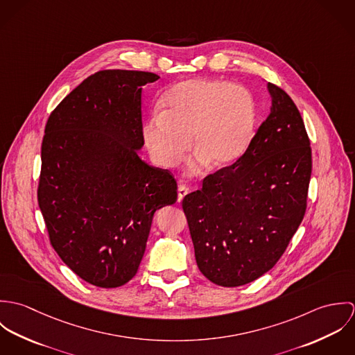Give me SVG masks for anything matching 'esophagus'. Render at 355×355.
<instances>
[{
    "instance_id": "obj_1",
    "label": "esophagus",
    "mask_w": 355,
    "mask_h": 355,
    "mask_svg": "<svg viewBox=\"0 0 355 355\" xmlns=\"http://www.w3.org/2000/svg\"><path fill=\"white\" fill-rule=\"evenodd\" d=\"M187 193H189V189L186 187V186H179L178 187V202H182L183 201V198L187 196Z\"/></svg>"
}]
</instances>
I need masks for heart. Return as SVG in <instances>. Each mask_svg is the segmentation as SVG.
Wrapping results in <instances>:
<instances>
[{
  "instance_id": "obj_1",
  "label": "heart",
  "mask_w": 355,
  "mask_h": 355,
  "mask_svg": "<svg viewBox=\"0 0 355 355\" xmlns=\"http://www.w3.org/2000/svg\"><path fill=\"white\" fill-rule=\"evenodd\" d=\"M161 113L144 125V139L153 159L176 166L190 146L198 155L191 173L206 164L221 169L235 164L253 142L257 105L241 85L189 79L175 85L164 97Z\"/></svg>"
}]
</instances>
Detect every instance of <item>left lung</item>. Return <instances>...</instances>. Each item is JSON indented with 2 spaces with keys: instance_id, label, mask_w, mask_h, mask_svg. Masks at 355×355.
<instances>
[{
  "instance_id": "8db88e82",
  "label": "left lung",
  "mask_w": 355,
  "mask_h": 355,
  "mask_svg": "<svg viewBox=\"0 0 355 355\" xmlns=\"http://www.w3.org/2000/svg\"><path fill=\"white\" fill-rule=\"evenodd\" d=\"M266 86L270 112L249 150L183 200L197 265L223 287L248 284L272 269L306 211L311 149L304 120L284 90Z\"/></svg>"
}]
</instances>
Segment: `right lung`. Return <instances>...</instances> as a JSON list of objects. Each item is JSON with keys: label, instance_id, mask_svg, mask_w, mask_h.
Returning <instances> with one entry per match:
<instances>
[{"label": "right lung", "instance_id": "obj_1", "mask_svg": "<svg viewBox=\"0 0 355 355\" xmlns=\"http://www.w3.org/2000/svg\"><path fill=\"white\" fill-rule=\"evenodd\" d=\"M152 72L106 69L51 112L38 203L51 246L85 282L114 288L139 268L155 210L178 200L173 176L146 164L142 87Z\"/></svg>", "mask_w": 355, "mask_h": 355}]
</instances>
